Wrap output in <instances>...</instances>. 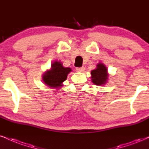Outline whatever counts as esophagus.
<instances>
[{"label":"esophagus","instance_id":"34e87169","mask_svg":"<svg viewBox=\"0 0 149 149\" xmlns=\"http://www.w3.org/2000/svg\"><path fill=\"white\" fill-rule=\"evenodd\" d=\"M76 70L78 71V72H83L85 69V67H77Z\"/></svg>","mask_w":149,"mask_h":149}]
</instances>
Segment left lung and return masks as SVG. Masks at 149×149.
Wrapping results in <instances>:
<instances>
[{
  "label": "left lung",
  "instance_id": "8db88e82",
  "mask_svg": "<svg viewBox=\"0 0 149 149\" xmlns=\"http://www.w3.org/2000/svg\"><path fill=\"white\" fill-rule=\"evenodd\" d=\"M91 75L92 82L94 85L98 86L104 85L108 80L109 74L107 73V67L105 64L101 62L97 64L96 69L91 71Z\"/></svg>",
  "mask_w": 149,
  "mask_h": 149
}]
</instances>
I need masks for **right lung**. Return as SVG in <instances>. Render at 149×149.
Here are the masks:
<instances>
[{
  "label": "right lung",
  "instance_id": "add662e5",
  "mask_svg": "<svg viewBox=\"0 0 149 149\" xmlns=\"http://www.w3.org/2000/svg\"><path fill=\"white\" fill-rule=\"evenodd\" d=\"M71 71V68L64 67L62 62L55 61L51 64V69L44 73L42 80L48 87L59 89L63 86L62 83L67 80V75Z\"/></svg>",
  "mask_w": 149,
  "mask_h": 149
}]
</instances>
